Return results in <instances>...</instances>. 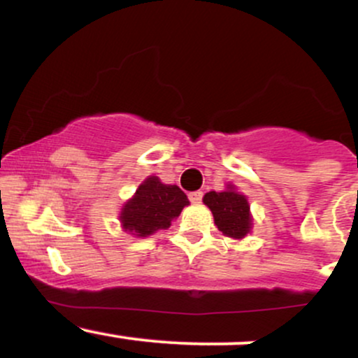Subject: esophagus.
<instances>
[{
	"mask_svg": "<svg viewBox=\"0 0 358 358\" xmlns=\"http://www.w3.org/2000/svg\"><path fill=\"white\" fill-rule=\"evenodd\" d=\"M188 199H190L192 203H200L203 199V193L202 192H192L190 195H188Z\"/></svg>",
	"mask_w": 358,
	"mask_h": 358,
	"instance_id": "1",
	"label": "esophagus"
}]
</instances>
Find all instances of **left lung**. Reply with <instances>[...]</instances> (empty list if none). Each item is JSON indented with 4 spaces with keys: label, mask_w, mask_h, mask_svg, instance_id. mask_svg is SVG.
I'll return each mask as SVG.
<instances>
[{
    "label": "left lung",
    "mask_w": 358,
    "mask_h": 358,
    "mask_svg": "<svg viewBox=\"0 0 358 358\" xmlns=\"http://www.w3.org/2000/svg\"><path fill=\"white\" fill-rule=\"evenodd\" d=\"M203 203L213 213L217 229L232 239H242L252 229V215L245 195L229 185L225 192L205 193Z\"/></svg>",
    "instance_id": "8db88e82"
}]
</instances>
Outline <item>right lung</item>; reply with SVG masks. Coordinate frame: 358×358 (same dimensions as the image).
<instances>
[{"mask_svg":"<svg viewBox=\"0 0 358 358\" xmlns=\"http://www.w3.org/2000/svg\"><path fill=\"white\" fill-rule=\"evenodd\" d=\"M188 203L187 195L176 185H165L158 176H150L139 185L133 199L124 203L119 220L126 232L148 237L159 229L170 227L171 220Z\"/></svg>","mask_w":358,"mask_h":358,"instance_id":"obj_1","label":"right lung"}]
</instances>
